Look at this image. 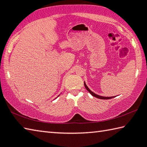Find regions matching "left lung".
Listing matches in <instances>:
<instances>
[{"label": "left lung", "instance_id": "obj_1", "mask_svg": "<svg viewBox=\"0 0 147 147\" xmlns=\"http://www.w3.org/2000/svg\"><path fill=\"white\" fill-rule=\"evenodd\" d=\"M84 85H85L86 89L87 90H88V91L90 92V94H91L92 96H95V97H96V98H100V99H110V98H112L115 97V96H108V97H107V96H100V95H96V94H95V93H93V92H92L91 90H90L88 88V87L86 86L85 82H84Z\"/></svg>", "mask_w": 147, "mask_h": 147}]
</instances>
